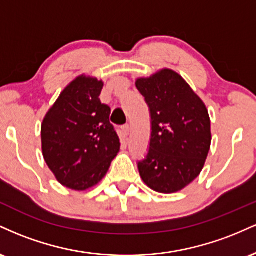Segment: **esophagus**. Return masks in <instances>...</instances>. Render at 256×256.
<instances>
[{"mask_svg":"<svg viewBox=\"0 0 256 256\" xmlns=\"http://www.w3.org/2000/svg\"><path fill=\"white\" fill-rule=\"evenodd\" d=\"M122 136L124 137H128V134H130V126L128 125H124L122 128Z\"/></svg>","mask_w":256,"mask_h":256,"instance_id":"obj_1","label":"esophagus"}]
</instances>
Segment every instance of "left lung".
<instances>
[{
  "label": "left lung",
  "instance_id": "8db88e82",
  "mask_svg": "<svg viewBox=\"0 0 256 256\" xmlns=\"http://www.w3.org/2000/svg\"><path fill=\"white\" fill-rule=\"evenodd\" d=\"M152 118L146 158L138 162L140 178L154 192L183 190L204 168L210 149V119L206 104L172 70L138 78Z\"/></svg>",
  "mask_w": 256,
  "mask_h": 256
}]
</instances>
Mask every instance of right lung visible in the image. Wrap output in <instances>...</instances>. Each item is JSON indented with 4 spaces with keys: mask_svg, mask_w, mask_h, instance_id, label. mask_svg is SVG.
I'll use <instances>...</instances> for the list:
<instances>
[{
    "mask_svg": "<svg viewBox=\"0 0 256 256\" xmlns=\"http://www.w3.org/2000/svg\"><path fill=\"white\" fill-rule=\"evenodd\" d=\"M102 88L98 78L79 76L62 90L40 128L46 165L58 183L77 192L98 185L120 149L110 108L100 101Z\"/></svg>",
    "mask_w": 256,
    "mask_h": 256,
    "instance_id": "1",
    "label": "right lung"
}]
</instances>
